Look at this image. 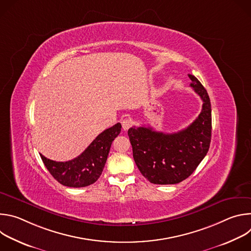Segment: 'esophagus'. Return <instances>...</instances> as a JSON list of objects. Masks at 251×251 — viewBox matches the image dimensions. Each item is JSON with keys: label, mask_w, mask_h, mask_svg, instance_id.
Returning <instances> with one entry per match:
<instances>
[{"label": "esophagus", "mask_w": 251, "mask_h": 251, "mask_svg": "<svg viewBox=\"0 0 251 251\" xmlns=\"http://www.w3.org/2000/svg\"><path fill=\"white\" fill-rule=\"evenodd\" d=\"M121 124H122L123 130H124V131H127V130L131 127L132 122H131V120H130L129 118H125V119H123V120L121 121Z\"/></svg>", "instance_id": "esophagus-1"}]
</instances>
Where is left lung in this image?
<instances>
[{"label": "left lung", "mask_w": 251, "mask_h": 251, "mask_svg": "<svg viewBox=\"0 0 251 251\" xmlns=\"http://www.w3.org/2000/svg\"><path fill=\"white\" fill-rule=\"evenodd\" d=\"M191 86L202 100L201 112L187 128L163 133L151 127H131L128 136L134 161L147 180L156 185H174L189 177L205 157L211 139V107L205 88L189 75Z\"/></svg>", "instance_id": "left-lung-1"}]
</instances>
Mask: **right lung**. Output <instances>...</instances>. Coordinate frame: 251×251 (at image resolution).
I'll use <instances>...</instances> for the list:
<instances>
[{
  "label": "right lung",
  "mask_w": 251,
  "mask_h": 251,
  "mask_svg": "<svg viewBox=\"0 0 251 251\" xmlns=\"http://www.w3.org/2000/svg\"><path fill=\"white\" fill-rule=\"evenodd\" d=\"M121 124L104 130L76 158L67 162H55L41 158L55 180L65 187L82 188L95 183L101 176L113 140L121 132Z\"/></svg>",
  "instance_id": "right-lung-1"
}]
</instances>
